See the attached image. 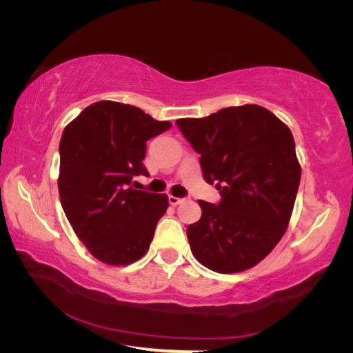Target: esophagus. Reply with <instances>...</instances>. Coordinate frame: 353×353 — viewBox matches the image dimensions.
Returning <instances> with one entry per match:
<instances>
[{"instance_id": "obj_1", "label": "esophagus", "mask_w": 353, "mask_h": 353, "mask_svg": "<svg viewBox=\"0 0 353 353\" xmlns=\"http://www.w3.org/2000/svg\"><path fill=\"white\" fill-rule=\"evenodd\" d=\"M168 201H170V204H171V205H179L183 199H182V198H176V196L170 194V196H168Z\"/></svg>"}]
</instances>
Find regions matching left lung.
I'll list each match as a JSON object with an SVG mask.
<instances>
[{
	"instance_id": "1",
	"label": "left lung",
	"mask_w": 353,
	"mask_h": 353,
	"mask_svg": "<svg viewBox=\"0 0 353 353\" xmlns=\"http://www.w3.org/2000/svg\"><path fill=\"white\" fill-rule=\"evenodd\" d=\"M176 124L223 198L218 205L198 202L202 216L187 229L194 259L221 274L259 265L288 229L301 182L290 128L256 104Z\"/></svg>"
}]
</instances>
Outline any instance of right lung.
Masks as SVG:
<instances>
[{"instance_id":"obj_1","label":"right lung","mask_w":353,"mask_h":353,"mask_svg":"<svg viewBox=\"0 0 353 353\" xmlns=\"http://www.w3.org/2000/svg\"><path fill=\"white\" fill-rule=\"evenodd\" d=\"M139 107L99 101L65 128L59 194L74 234L94 259L124 266L148 252L168 196L134 190L146 176V141L168 130Z\"/></svg>"}]
</instances>
